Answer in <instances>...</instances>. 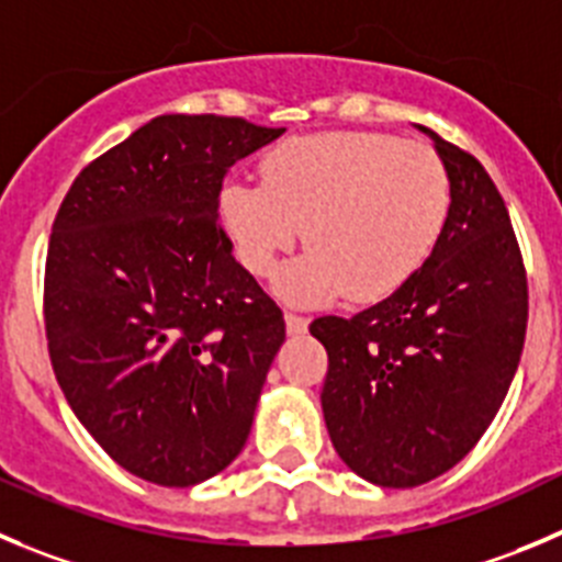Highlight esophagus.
<instances>
[{
    "label": "esophagus",
    "instance_id": "esophagus-1",
    "mask_svg": "<svg viewBox=\"0 0 562 562\" xmlns=\"http://www.w3.org/2000/svg\"><path fill=\"white\" fill-rule=\"evenodd\" d=\"M307 318L305 316H296V313H285V327H288V333L291 335H302L307 329Z\"/></svg>",
    "mask_w": 562,
    "mask_h": 562
}]
</instances>
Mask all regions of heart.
<instances>
[{
    "label": "heart",
    "instance_id": "heart-1",
    "mask_svg": "<svg viewBox=\"0 0 562 562\" xmlns=\"http://www.w3.org/2000/svg\"><path fill=\"white\" fill-rule=\"evenodd\" d=\"M263 186L227 182L218 213L235 255L269 277L299 235L311 249L277 274L288 305L338 296L376 302L432 255L452 207L447 162L422 140L387 133H316L266 155Z\"/></svg>",
    "mask_w": 562,
    "mask_h": 562
}]
</instances>
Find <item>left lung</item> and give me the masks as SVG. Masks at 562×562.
Listing matches in <instances>:
<instances>
[{"instance_id": "obj_1", "label": "left lung", "mask_w": 562, "mask_h": 562, "mask_svg": "<svg viewBox=\"0 0 562 562\" xmlns=\"http://www.w3.org/2000/svg\"><path fill=\"white\" fill-rule=\"evenodd\" d=\"M452 207L427 263L352 318L322 316V411L335 452L382 487L458 465L507 396L527 335V271L505 199L482 162L432 130Z\"/></svg>"}]
</instances>
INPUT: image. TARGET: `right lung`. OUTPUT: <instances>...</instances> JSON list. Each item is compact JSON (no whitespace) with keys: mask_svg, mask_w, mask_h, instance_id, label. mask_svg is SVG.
<instances>
[{"mask_svg":"<svg viewBox=\"0 0 562 562\" xmlns=\"http://www.w3.org/2000/svg\"><path fill=\"white\" fill-rule=\"evenodd\" d=\"M285 133L238 115H157L80 171L52 224L49 360L66 402L130 474L188 487L249 438L285 318L233 257L218 193Z\"/></svg>","mask_w":562,"mask_h":562,"instance_id":"obj_1","label":"right lung"}]
</instances>
